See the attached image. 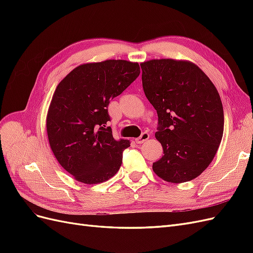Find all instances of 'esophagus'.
Returning <instances> with one entry per match:
<instances>
[{"label":"esophagus","instance_id":"34e87169","mask_svg":"<svg viewBox=\"0 0 253 253\" xmlns=\"http://www.w3.org/2000/svg\"><path fill=\"white\" fill-rule=\"evenodd\" d=\"M149 137H150V134L148 133V132H143L138 138H136V143H143V142H145L147 141L148 139H149Z\"/></svg>","mask_w":253,"mask_h":253}]
</instances>
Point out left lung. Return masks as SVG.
Wrapping results in <instances>:
<instances>
[{
	"label": "left lung",
	"mask_w": 253,
	"mask_h": 253,
	"mask_svg": "<svg viewBox=\"0 0 253 253\" xmlns=\"http://www.w3.org/2000/svg\"><path fill=\"white\" fill-rule=\"evenodd\" d=\"M140 66L143 91L158 116L155 137L164 149L153 171L169 182L192 180L208 168L223 137L218 91L188 61L150 60Z\"/></svg>",
	"instance_id": "8db88e82"
}]
</instances>
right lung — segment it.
<instances>
[{
    "label": "right lung",
    "mask_w": 253,
    "mask_h": 253,
    "mask_svg": "<svg viewBox=\"0 0 253 253\" xmlns=\"http://www.w3.org/2000/svg\"><path fill=\"white\" fill-rule=\"evenodd\" d=\"M140 74L138 63L106 60L76 67L52 96L46 119L53 155L75 179L87 185L116 174L129 140H116L108 106Z\"/></svg>",
    "instance_id": "right-lung-1"
}]
</instances>
